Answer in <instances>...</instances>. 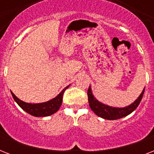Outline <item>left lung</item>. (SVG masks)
<instances>
[{"mask_svg": "<svg viewBox=\"0 0 154 154\" xmlns=\"http://www.w3.org/2000/svg\"><path fill=\"white\" fill-rule=\"evenodd\" d=\"M144 92H145V89H143L141 95L138 97V98L137 99L136 101L130 105L125 108L111 107V106H108V105L99 102L92 94L90 86L89 87L87 94H88L89 107L91 108V109L94 111V113H96V115L99 116L100 117H102L104 119L117 120L130 114L133 111L136 109L142 99Z\"/></svg>", "mask_w": 154, "mask_h": 154, "instance_id": "1", "label": "left lung"}]
</instances>
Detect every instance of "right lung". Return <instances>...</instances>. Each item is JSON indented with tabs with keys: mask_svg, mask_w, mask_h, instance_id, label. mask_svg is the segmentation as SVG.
I'll return each mask as SVG.
<instances>
[{
	"mask_svg": "<svg viewBox=\"0 0 154 154\" xmlns=\"http://www.w3.org/2000/svg\"><path fill=\"white\" fill-rule=\"evenodd\" d=\"M68 87L69 86L65 87L55 98L52 99L47 102L39 103V104H29V103L24 102L20 101V99H18L12 92L11 94L16 102L17 103L18 105L23 110H25V112L35 117H47V116L55 113L60 109L61 103H62L63 94Z\"/></svg>",
	"mask_w": 154,
	"mask_h": 154,
	"instance_id": "obj_1",
	"label": "right lung"
}]
</instances>
